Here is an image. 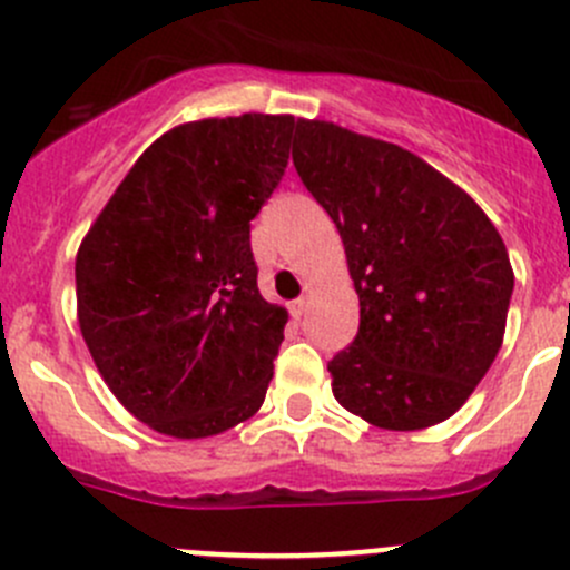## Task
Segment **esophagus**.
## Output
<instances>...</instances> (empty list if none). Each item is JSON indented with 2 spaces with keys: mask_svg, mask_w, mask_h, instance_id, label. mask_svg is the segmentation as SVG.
<instances>
[{
  "mask_svg": "<svg viewBox=\"0 0 570 570\" xmlns=\"http://www.w3.org/2000/svg\"><path fill=\"white\" fill-rule=\"evenodd\" d=\"M306 308H308L306 297H297V301L289 303V312H292V317H295V320H301L303 314H306Z\"/></svg>",
  "mask_w": 570,
  "mask_h": 570,
  "instance_id": "esophagus-1",
  "label": "esophagus"
}]
</instances>
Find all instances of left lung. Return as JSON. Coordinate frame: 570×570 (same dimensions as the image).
Wrapping results in <instances>:
<instances>
[{
    "mask_svg": "<svg viewBox=\"0 0 570 570\" xmlns=\"http://www.w3.org/2000/svg\"><path fill=\"white\" fill-rule=\"evenodd\" d=\"M297 176L336 223L361 303L333 396L383 430L450 419L502 347L513 267L485 212L424 159L327 120H297Z\"/></svg>",
    "mask_w": 570,
    "mask_h": 570,
    "instance_id": "left-lung-1",
    "label": "left lung"
}]
</instances>
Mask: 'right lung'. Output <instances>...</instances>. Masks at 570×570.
Returning a JSON list of instances; mask_svg holds the SVG:
<instances>
[{
	"label": "right lung",
	"mask_w": 570,
	"mask_h": 570,
	"mask_svg": "<svg viewBox=\"0 0 570 570\" xmlns=\"http://www.w3.org/2000/svg\"><path fill=\"white\" fill-rule=\"evenodd\" d=\"M292 115L165 131L77 253V317L109 392L174 439L226 433L262 407L286 308L258 295L250 220L289 163Z\"/></svg>",
	"instance_id": "1"
}]
</instances>
